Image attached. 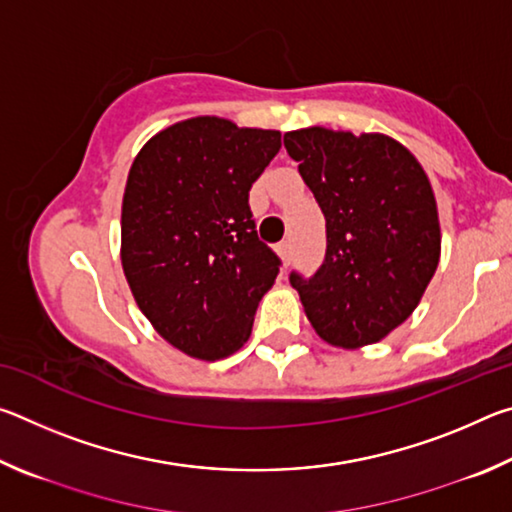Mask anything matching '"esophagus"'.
<instances>
[{
	"instance_id": "1",
	"label": "esophagus",
	"mask_w": 512,
	"mask_h": 512,
	"mask_svg": "<svg viewBox=\"0 0 512 512\" xmlns=\"http://www.w3.org/2000/svg\"><path fill=\"white\" fill-rule=\"evenodd\" d=\"M277 255L282 257V262L284 264H289L291 262V255H293V246H291V241H282V244H277Z\"/></svg>"
}]
</instances>
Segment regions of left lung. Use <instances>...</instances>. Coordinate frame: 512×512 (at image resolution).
I'll list each match as a JSON object with an SVG mask.
<instances>
[{"label":"left lung","mask_w":512,"mask_h":512,"mask_svg":"<svg viewBox=\"0 0 512 512\" xmlns=\"http://www.w3.org/2000/svg\"><path fill=\"white\" fill-rule=\"evenodd\" d=\"M284 146L325 216L318 271H291L311 327L345 350L384 339L418 307L440 259L436 198L420 162L386 135L311 126Z\"/></svg>","instance_id":"left-lung-1"}]
</instances>
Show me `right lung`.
Instances as JSON below:
<instances>
[{"mask_svg": "<svg viewBox=\"0 0 512 512\" xmlns=\"http://www.w3.org/2000/svg\"><path fill=\"white\" fill-rule=\"evenodd\" d=\"M280 146V131L194 117L151 137L128 173L121 266L142 314L189 357L239 350L280 273L248 205Z\"/></svg>", "mask_w": 512, "mask_h": 512, "instance_id": "add662e5", "label": "right lung"}]
</instances>
